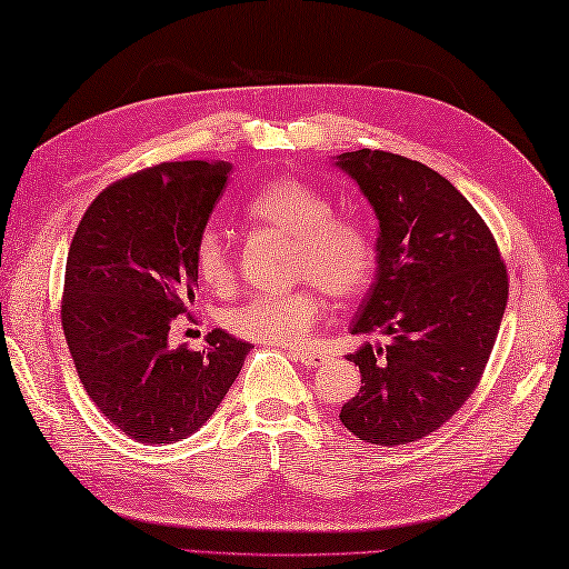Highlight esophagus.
<instances>
[{
    "instance_id": "obj_1",
    "label": "esophagus",
    "mask_w": 569,
    "mask_h": 569,
    "mask_svg": "<svg viewBox=\"0 0 569 569\" xmlns=\"http://www.w3.org/2000/svg\"><path fill=\"white\" fill-rule=\"evenodd\" d=\"M289 357L302 363V367H307V369H317V367H321V363L329 361V353L319 351V349H302V351L297 349V351H289Z\"/></svg>"
}]
</instances>
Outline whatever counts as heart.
I'll use <instances>...</instances> for the list:
<instances>
[{
	"mask_svg": "<svg viewBox=\"0 0 569 569\" xmlns=\"http://www.w3.org/2000/svg\"><path fill=\"white\" fill-rule=\"evenodd\" d=\"M250 220L292 238V277L312 282L329 297L347 299L369 284L377 248L359 220L337 216L327 192L297 178L264 183L248 200ZM196 270L210 289L232 284L234 264L224 232L210 224L196 242ZM325 312L315 287H299L287 295H257L228 315L234 335L260 345H305Z\"/></svg>",
	"mask_w": 569,
	"mask_h": 569,
	"instance_id": "heart-1",
	"label": "heart"
}]
</instances>
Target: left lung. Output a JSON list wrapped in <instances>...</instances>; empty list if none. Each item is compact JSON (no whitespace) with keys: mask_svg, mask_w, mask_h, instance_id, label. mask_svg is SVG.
Returning a JSON list of instances; mask_svg holds the SVG:
<instances>
[{"mask_svg":"<svg viewBox=\"0 0 569 569\" xmlns=\"http://www.w3.org/2000/svg\"><path fill=\"white\" fill-rule=\"evenodd\" d=\"M379 220L377 280L351 335L381 329L349 353L359 393L339 421L377 446H403L441 428L483 377L508 305V272L476 208L418 160L361 148L337 156Z\"/></svg>","mask_w":569,"mask_h":569,"instance_id":"1","label":"left lung"}]
</instances>
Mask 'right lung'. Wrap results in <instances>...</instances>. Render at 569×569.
I'll return each instance as SVG.
<instances>
[{"instance_id": "obj_1", "label": "right lung", "mask_w": 569, "mask_h": 569, "mask_svg": "<svg viewBox=\"0 0 569 569\" xmlns=\"http://www.w3.org/2000/svg\"><path fill=\"white\" fill-rule=\"evenodd\" d=\"M228 173L224 160L146 168L106 188L71 240L63 337L89 399L141 443H173L206 426L250 351L222 329L202 351L168 339L196 302V242Z\"/></svg>"}]
</instances>
